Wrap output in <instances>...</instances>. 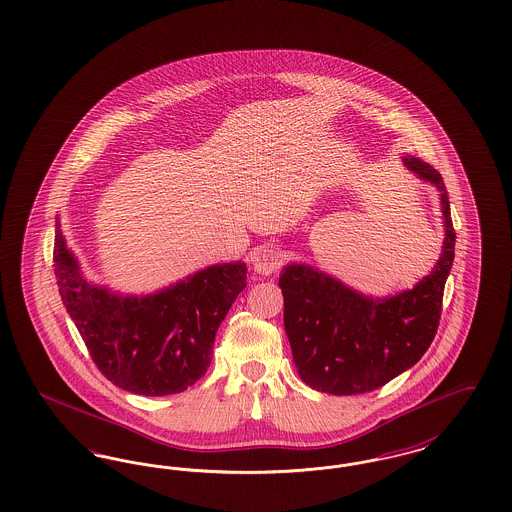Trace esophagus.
Listing matches in <instances>:
<instances>
[{
  "label": "esophagus",
  "mask_w": 512,
  "mask_h": 512,
  "mask_svg": "<svg viewBox=\"0 0 512 512\" xmlns=\"http://www.w3.org/2000/svg\"><path fill=\"white\" fill-rule=\"evenodd\" d=\"M282 265V251L272 244L259 247L255 257H253V268L261 276H270L274 274Z\"/></svg>",
  "instance_id": "esophagus-1"
}]
</instances>
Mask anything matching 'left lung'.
I'll return each instance as SVG.
<instances>
[{"mask_svg":"<svg viewBox=\"0 0 512 512\" xmlns=\"http://www.w3.org/2000/svg\"><path fill=\"white\" fill-rule=\"evenodd\" d=\"M402 162L440 190L444 246L423 280L396 295L369 297L303 263H289L280 274L293 362L314 390L350 396L379 389L415 366L436 335L455 257L450 198L432 165L413 156Z\"/></svg>","mask_w":512,"mask_h":512,"instance_id":"8db88e82","label":"left lung"}]
</instances>
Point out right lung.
<instances>
[{"mask_svg":"<svg viewBox=\"0 0 512 512\" xmlns=\"http://www.w3.org/2000/svg\"><path fill=\"white\" fill-rule=\"evenodd\" d=\"M53 263L62 303L97 368L143 396L177 394L204 377L217 329L247 280L246 263L236 261L143 297L112 293L83 278L59 223Z\"/></svg>","mask_w":512,"mask_h":512,"instance_id":"right-lung-1","label":"right lung"}]
</instances>
